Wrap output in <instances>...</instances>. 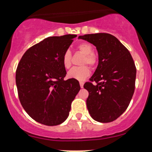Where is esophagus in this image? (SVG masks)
Here are the masks:
<instances>
[{
    "mask_svg": "<svg viewBox=\"0 0 152 152\" xmlns=\"http://www.w3.org/2000/svg\"><path fill=\"white\" fill-rule=\"evenodd\" d=\"M79 83H80V86H81V88H83V81H80L79 82Z\"/></svg>",
    "mask_w": 152,
    "mask_h": 152,
    "instance_id": "1",
    "label": "esophagus"
}]
</instances>
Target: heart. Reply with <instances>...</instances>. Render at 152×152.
Listing matches in <instances>:
<instances>
[{
	"label": "heart",
	"instance_id": "1",
	"mask_svg": "<svg viewBox=\"0 0 152 152\" xmlns=\"http://www.w3.org/2000/svg\"><path fill=\"white\" fill-rule=\"evenodd\" d=\"M77 50L80 53L83 54L81 64L83 66H75L68 72V76L70 78L82 81L90 75V69H94L98 64L99 59L97 56L93 52V46L87 42H82L77 46ZM72 55L70 50H66L62 56V64L65 69H69L71 66Z\"/></svg>",
	"mask_w": 152,
	"mask_h": 152
}]
</instances>
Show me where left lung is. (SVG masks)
<instances>
[{
	"label": "left lung",
	"instance_id": "obj_1",
	"mask_svg": "<svg viewBox=\"0 0 152 152\" xmlns=\"http://www.w3.org/2000/svg\"><path fill=\"white\" fill-rule=\"evenodd\" d=\"M78 38L94 44L99 53L96 70L90 81L83 85L88 91V112L95 121H114L126 111L135 90L137 69L132 55L109 34H86Z\"/></svg>",
	"mask_w": 152,
	"mask_h": 152
}]
</instances>
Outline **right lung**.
<instances>
[{
    "label": "right lung",
    "mask_w": 152,
    "mask_h": 152,
    "mask_svg": "<svg viewBox=\"0 0 152 152\" xmlns=\"http://www.w3.org/2000/svg\"><path fill=\"white\" fill-rule=\"evenodd\" d=\"M76 35L51 36L29 48L20 59L15 83L20 104L33 119L56 126L69 116L81 87L76 79L64 80L63 54Z\"/></svg>",
    "instance_id": "right-lung-1"
}]
</instances>
